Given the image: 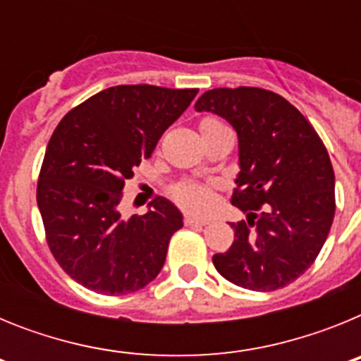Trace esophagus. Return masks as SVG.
<instances>
[{
	"label": "esophagus",
	"mask_w": 361,
	"mask_h": 361,
	"mask_svg": "<svg viewBox=\"0 0 361 361\" xmlns=\"http://www.w3.org/2000/svg\"><path fill=\"white\" fill-rule=\"evenodd\" d=\"M184 224L186 226H206V224H209V219H204V216H195V215H186V219H184Z\"/></svg>",
	"instance_id": "esophagus-1"
}]
</instances>
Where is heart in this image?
Listing matches in <instances>:
<instances>
[{"mask_svg":"<svg viewBox=\"0 0 361 361\" xmlns=\"http://www.w3.org/2000/svg\"><path fill=\"white\" fill-rule=\"evenodd\" d=\"M216 124H222L220 121L212 119V117H206V119L200 121V130L208 128V126H216ZM175 195L184 206L191 209H200L206 206L208 202V190L200 184H184V186L177 188Z\"/></svg>","mask_w":361,"mask_h":361,"instance_id":"1","label":"heart"}]
</instances>
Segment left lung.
Here are the masks:
<instances>
[{
    "mask_svg": "<svg viewBox=\"0 0 361 361\" xmlns=\"http://www.w3.org/2000/svg\"><path fill=\"white\" fill-rule=\"evenodd\" d=\"M231 124L238 171L231 204L245 220L213 266L235 286L275 291L304 275L334 219V171L324 142L289 101L275 92L213 88L195 103Z\"/></svg>",
    "mask_w": 361,
    "mask_h": 361,
    "instance_id": "8db88e82",
    "label": "left lung"
}]
</instances>
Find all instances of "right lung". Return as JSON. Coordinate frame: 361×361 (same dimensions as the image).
I'll return each instance as SVG.
<instances>
[{
  "instance_id": "add662e5",
  "label": "right lung",
  "mask_w": 361,
  "mask_h": 361,
  "mask_svg": "<svg viewBox=\"0 0 361 361\" xmlns=\"http://www.w3.org/2000/svg\"><path fill=\"white\" fill-rule=\"evenodd\" d=\"M197 88L119 85L70 110L50 137L37 208L47 242L66 275L101 295H128L162 269L183 213L159 197L145 215L123 219L124 180L183 116Z\"/></svg>"
}]
</instances>
